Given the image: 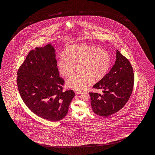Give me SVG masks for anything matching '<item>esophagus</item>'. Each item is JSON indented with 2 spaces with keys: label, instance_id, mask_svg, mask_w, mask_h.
Masks as SVG:
<instances>
[{
  "label": "esophagus",
  "instance_id": "obj_1",
  "mask_svg": "<svg viewBox=\"0 0 155 155\" xmlns=\"http://www.w3.org/2000/svg\"><path fill=\"white\" fill-rule=\"evenodd\" d=\"M75 93L76 94V95H79L81 93V91L80 90H75Z\"/></svg>",
  "mask_w": 155,
  "mask_h": 155
}]
</instances>
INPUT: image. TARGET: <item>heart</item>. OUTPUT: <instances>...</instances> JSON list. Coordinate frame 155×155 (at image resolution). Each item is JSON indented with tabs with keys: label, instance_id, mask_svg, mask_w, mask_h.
Segmentation results:
<instances>
[{
	"label": "heart",
	"instance_id": "b5f03b06",
	"mask_svg": "<svg viewBox=\"0 0 155 155\" xmlns=\"http://www.w3.org/2000/svg\"><path fill=\"white\" fill-rule=\"evenodd\" d=\"M65 55L60 56L57 61V68L60 74L65 78L75 73L66 82V85L75 90L85 89L89 81H99L107 72L111 59L105 50L87 46L75 45L65 51Z\"/></svg>",
	"mask_w": 155,
	"mask_h": 155
}]
</instances>
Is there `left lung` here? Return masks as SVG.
Here are the masks:
<instances>
[{
  "mask_svg": "<svg viewBox=\"0 0 155 155\" xmlns=\"http://www.w3.org/2000/svg\"><path fill=\"white\" fill-rule=\"evenodd\" d=\"M115 63L109 73L93 87L102 90V94L89 92L93 111L107 117L119 111L125 105L131 95L134 74L129 60L116 51Z\"/></svg>",
  "mask_w": 155,
  "mask_h": 155,
  "instance_id": "8db88e82",
  "label": "left lung"
}]
</instances>
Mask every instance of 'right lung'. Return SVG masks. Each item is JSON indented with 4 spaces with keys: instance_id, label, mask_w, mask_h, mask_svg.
I'll list each match as a JSON object with an SVG mask.
<instances>
[{
    "instance_id": "1",
    "label": "right lung",
    "mask_w": 155,
    "mask_h": 155,
    "mask_svg": "<svg viewBox=\"0 0 155 155\" xmlns=\"http://www.w3.org/2000/svg\"><path fill=\"white\" fill-rule=\"evenodd\" d=\"M55 50L50 44L32 50L17 73V85L26 106L40 117L50 121L64 119L75 96L63 91L64 80L59 76Z\"/></svg>"
}]
</instances>
